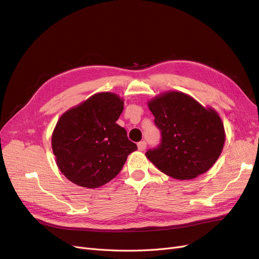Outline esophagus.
Masks as SVG:
<instances>
[{
	"label": "esophagus",
	"mask_w": 259,
	"mask_h": 259,
	"mask_svg": "<svg viewBox=\"0 0 259 259\" xmlns=\"http://www.w3.org/2000/svg\"><path fill=\"white\" fill-rule=\"evenodd\" d=\"M138 148H139V150H140V151H144L145 149L147 148V143H146L145 141L140 142V143L138 144Z\"/></svg>",
	"instance_id": "obj_1"
}]
</instances>
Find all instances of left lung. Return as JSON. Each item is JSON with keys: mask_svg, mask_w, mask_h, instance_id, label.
<instances>
[{"mask_svg": "<svg viewBox=\"0 0 259 259\" xmlns=\"http://www.w3.org/2000/svg\"><path fill=\"white\" fill-rule=\"evenodd\" d=\"M148 106L160 130L161 143L146 156L159 171L185 181L197 178L215 164L226 134L213 108H205L180 91L161 93Z\"/></svg>", "mask_w": 259, "mask_h": 259, "instance_id": "left-lung-1", "label": "left lung"}]
</instances>
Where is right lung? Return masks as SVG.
Wrapping results in <instances>:
<instances>
[{"mask_svg": "<svg viewBox=\"0 0 259 259\" xmlns=\"http://www.w3.org/2000/svg\"><path fill=\"white\" fill-rule=\"evenodd\" d=\"M124 110L117 94L100 92L67 110L51 138L61 172L73 184L100 188L113 180L138 146L116 124Z\"/></svg>", "mask_w": 259, "mask_h": 259, "instance_id": "1", "label": "right lung"}]
</instances>
